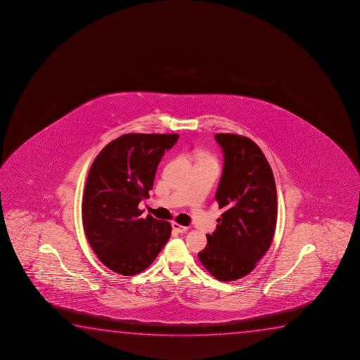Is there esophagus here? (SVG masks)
Here are the masks:
<instances>
[{
    "instance_id": "esophagus-1",
    "label": "esophagus",
    "mask_w": 360,
    "mask_h": 360,
    "mask_svg": "<svg viewBox=\"0 0 360 360\" xmlns=\"http://www.w3.org/2000/svg\"><path fill=\"white\" fill-rule=\"evenodd\" d=\"M172 228L176 233H179V234H183V233H187L188 228L187 226H183V225H179L178 223H172Z\"/></svg>"
}]
</instances>
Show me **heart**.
Instances as JSON below:
<instances>
[{
  "label": "heart",
  "mask_w": 360,
  "mask_h": 360,
  "mask_svg": "<svg viewBox=\"0 0 360 360\" xmlns=\"http://www.w3.org/2000/svg\"><path fill=\"white\" fill-rule=\"evenodd\" d=\"M202 160H208V161H213V160H212V158H210V157L208 156H203V158H202Z\"/></svg>",
  "instance_id": "1"
}]
</instances>
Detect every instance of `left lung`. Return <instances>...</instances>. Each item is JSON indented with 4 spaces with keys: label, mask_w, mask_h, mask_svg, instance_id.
<instances>
[{
    "label": "left lung",
    "mask_w": 360,
    "mask_h": 360,
    "mask_svg": "<svg viewBox=\"0 0 360 360\" xmlns=\"http://www.w3.org/2000/svg\"><path fill=\"white\" fill-rule=\"evenodd\" d=\"M224 167L215 200L224 210L199 260L219 281L256 267L271 245L277 220L276 184L260 147L245 136L217 134Z\"/></svg>",
    "instance_id": "obj_1"
}]
</instances>
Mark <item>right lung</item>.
Segmentation results:
<instances>
[{
    "label": "right lung",
    "mask_w": 360,
    "mask_h": 360,
    "mask_svg": "<svg viewBox=\"0 0 360 360\" xmlns=\"http://www.w3.org/2000/svg\"><path fill=\"white\" fill-rule=\"evenodd\" d=\"M177 134H127L111 141L90 167L82 217L86 239L110 270L134 276L146 270L171 236V224L139 203L148 198L157 166Z\"/></svg>",
    "instance_id": "right-lung-1"
}]
</instances>
